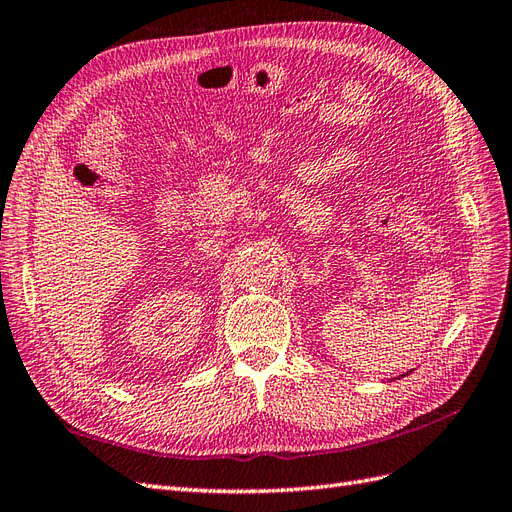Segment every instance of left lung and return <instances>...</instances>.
Returning <instances> with one entry per match:
<instances>
[{
	"instance_id": "1",
	"label": "left lung",
	"mask_w": 512,
	"mask_h": 512,
	"mask_svg": "<svg viewBox=\"0 0 512 512\" xmlns=\"http://www.w3.org/2000/svg\"><path fill=\"white\" fill-rule=\"evenodd\" d=\"M408 373H410V371H408ZM408 373H404V376H408Z\"/></svg>"
}]
</instances>
